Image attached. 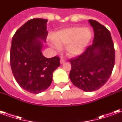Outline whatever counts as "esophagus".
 <instances>
[{
  "mask_svg": "<svg viewBox=\"0 0 122 122\" xmlns=\"http://www.w3.org/2000/svg\"><path fill=\"white\" fill-rule=\"evenodd\" d=\"M65 62V60L64 59L61 58V60H60V63H61V64H63Z\"/></svg>",
  "mask_w": 122,
  "mask_h": 122,
  "instance_id": "esophagus-1",
  "label": "esophagus"
}]
</instances>
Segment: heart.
<instances>
[{
    "instance_id": "obj_1",
    "label": "heart",
    "mask_w": 122,
    "mask_h": 122,
    "mask_svg": "<svg viewBox=\"0 0 122 122\" xmlns=\"http://www.w3.org/2000/svg\"><path fill=\"white\" fill-rule=\"evenodd\" d=\"M92 37V31L87 28L73 27L64 29L53 36V48L59 50L61 46H67L66 52L69 56H79L89 44Z\"/></svg>"
}]
</instances>
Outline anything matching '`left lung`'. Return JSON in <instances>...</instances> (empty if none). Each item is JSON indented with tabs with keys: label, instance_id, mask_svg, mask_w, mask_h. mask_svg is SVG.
Masks as SVG:
<instances>
[{
	"label": "left lung",
	"instance_id": "8db88e82",
	"mask_svg": "<svg viewBox=\"0 0 122 122\" xmlns=\"http://www.w3.org/2000/svg\"><path fill=\"white\" fill-rule=\"evenodd\" d=\"M94 30L93 44L76 58L70 59L69 78L85 92L99 90L110 78L115 62V50L109 30L97 21L90 20Z\"/></svg>",
	"mask_w": 122,
	"mask_h": 122
}]
</instances>
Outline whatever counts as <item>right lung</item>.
Segmentation results:
<instances>
[{"label":"right lung","mask_w":122,"mask_h":122,"mask_svg":"<svg viewBox=\"0 0 122 122\" xmlns=\"http://www.w3.org/2000/svg\"><path fill=\"white\" fill-rule=\"evenodd\" d=\"M47 20L35 18L26 22L12 38L10 65L13 75L23 90L37 94L52 82L53 71L60 65L59 57L46 58L42 53L48 36Z\"/></svg>","instance_id":"obj_1"}]
</instances>
